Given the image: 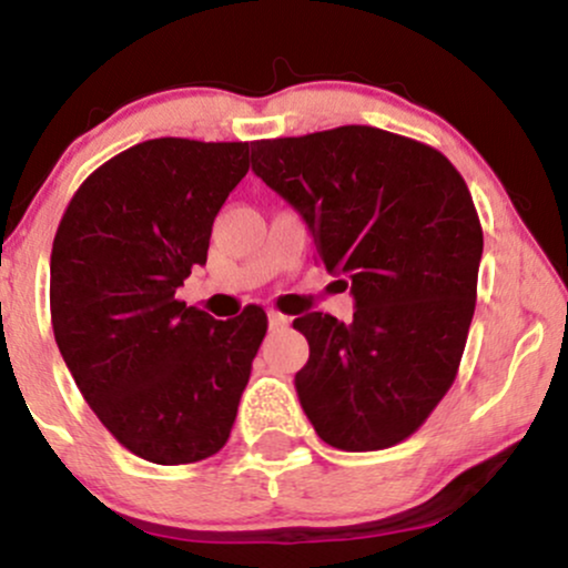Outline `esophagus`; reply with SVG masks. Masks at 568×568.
I'll use <instances>...</instances> for the list:
<instances>
[{
  "mask_svg": "<svg viewBox=\"0 0 568 568\" xmlns=\"http://www.w3.org/2000/svg\"><path fill=\"white\" fill-rule=\"evenodd\" d=\"M288 323H291V317L280 315V312H270V331H283V328H288Z\"/></svg>",
  "mask_w": 568,
  "mask_h": 568,
  "instance_id": "obj_1",
  "label": "esophagus"
}]
</instances>
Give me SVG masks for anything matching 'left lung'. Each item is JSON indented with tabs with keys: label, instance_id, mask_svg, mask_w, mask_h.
Masks as SVG:
<instances>
[{
	"label": "left lung",
	"instance_id": "1",
	"mask_svg": "<svg viewBox=\"0 0 568 568\" xmlns=\"http://www.w3.org/2000/svg\"><path fill=\"white\" fill-rule=\"evenodd\" d=\"M251 149L355 298L349 323L293 321L310 342L293 379L306 419L342 452L406 440L454 384L473 323L484 232L470 189L438 149L368 125Z\"/></svg>",
	"mask_w": 568,
	"mask_h": 568
}]
</instances>
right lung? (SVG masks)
Segmentation results:
<instances>
[{
	"label": "right lung",
	"mask_w": 568,
	"mask_h": 568,
	"mask_svg": "<svg viewBox=\"0 0 568 568\" xmlns=\"http://www.w3.org/2000/svg\"><path fill=\"white\" fill-rule=\"evenodd\" d=\"M245 173L243 141H143L90 173L58 224V349L101 425L154 465L224 448L266 334L262 306L213 321L175 298Z\"/></svg>",
	"instance_id": "add662e5"
}]
</instances>
